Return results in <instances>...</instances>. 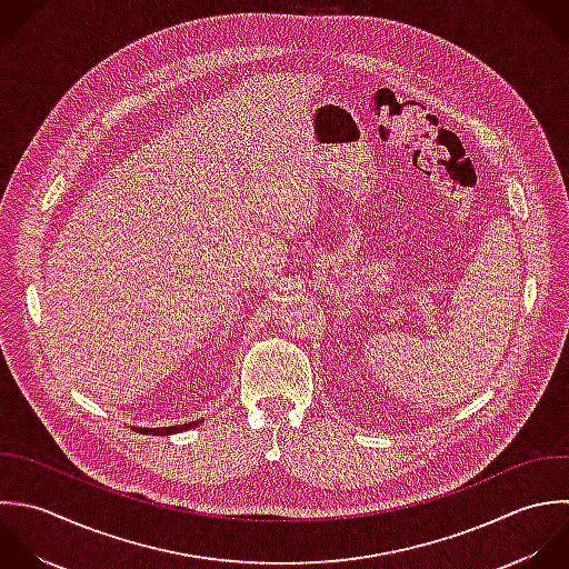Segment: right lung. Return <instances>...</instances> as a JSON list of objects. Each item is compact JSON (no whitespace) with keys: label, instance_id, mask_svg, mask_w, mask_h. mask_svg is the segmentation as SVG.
Masks as SVG:
<instances>
[{"label":"right lung","instance_id":"right-lung-1","mask_svg":"<svg viewBox=\"0 0 569 569\" xmlns=\"http://www.w3.org/2000/svg\"><path fill=\"white\" fill-rule=\"evenodd\" d=\"M194 426H199V421H192V423H183V426H170V428H134V430H139V432H143V435H174V432H183V430H188V428H194Z\"/></svg>","mask_w":569,"mask_h":569}]
</instances>
